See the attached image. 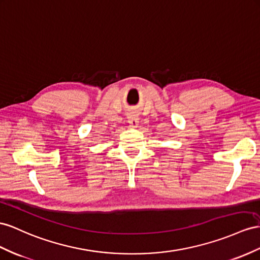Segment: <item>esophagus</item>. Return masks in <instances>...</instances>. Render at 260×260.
I'll list each match as a JSON object with an SVG mask.
<instances>
[{
  "mask_svg": "<svg viewBox=\"0 0 260 260\" xmlns=\"http://www.w3.org/2000/svg\"><path fill=\"white\" fill-rule=\"evenodd\" d=\"M127 118H128V124H129L131 127H137L139 121H138V117L136 115L128 114Z\"/></svg>",
  "mask_w": 260,
  "mask_h": 260,
  "instance_id": "obj_1",
  "label": "esophagus"
}]
</instances>
